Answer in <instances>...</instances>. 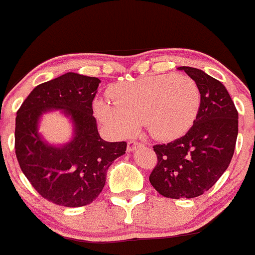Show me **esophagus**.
I'll use <instances>...</instances> for the list:
<instances>
[{"label": "esophagus", "instance_id": "34e87169", "mask_svg": "<svg viewBox=\"0 0 255 255\" xmlns=\"http://www.w3.org/2000/svg\"><path fill=\"white\" fill-rule=\"evenodd\" d=\"M140 146H141L140 142L130 140V141H128V144H127V151L128 152H133L134 150L138 149V147H140Z\"/></svg>", "mask_w": 255, "mask_h": 255}]
</instances>
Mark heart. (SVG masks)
I'll return each mask as SVG.
<instances>
[{"instance_id": "obj_1", "label": "heart", "mask_w": 255, "mask_h": 255, "mask_svg": "<svg viewBox=\"0 0 255 255\" xmlns=\"http://www.w3.org/2000/svg\"><path fill=\"white\" fill-rule=\"evenodd\" d=\"M114 102L97 100L96 115L111 132L127 136L140 123L152 138L172 140L192 126L201 105V93L191 77L156 75L121 83L110 89Z\"/></svg>"}]
</instances>
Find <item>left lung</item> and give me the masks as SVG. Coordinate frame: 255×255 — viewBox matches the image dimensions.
<instances>
[{"mask_svg": "<svg viewBox=\"0 0 255 255\" xmlns=\"http://www.w3.org/2000/svg\"><path fill=\"white\" fill-rule=\"evenodd\" d=\"M195 81L201 105L185 135L155 145L157 166L150 183L164 197L194 198L208 191L228 169L239 134V113L225 86L200 69L180 66Z\"/></svg>", "mask_w": 255, "mask_h": 255, "instance_id": "8db88e82", "label": "left lung"}]
</instances>
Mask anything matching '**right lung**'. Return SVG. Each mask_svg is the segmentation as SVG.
Here are the masks:
<instances>
[{"instance_id":"obj_1","label":"right lung","mask_w":255,"mask_h":255,"mask_svg":"<svg viewBox=\"0 0 255 255\" xmlns=\"http://www.w3.org/2000/svg\"><path fill=\"white\" fill-rule=\"evenodd\" d=\"M100 80L66 72L32 89L16 113L15 155L19 166L42 197L64 207L93 202L105 185L109 167L125 155L127 142L100 138L92 102ZM69 119L70 140L49 143L39 132L43 114Z\"/></svg>"}]
</instances>
